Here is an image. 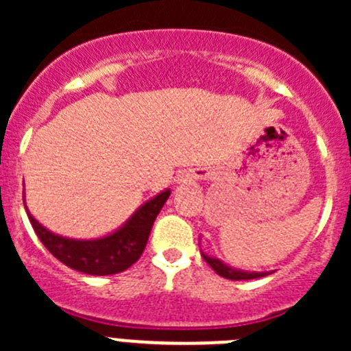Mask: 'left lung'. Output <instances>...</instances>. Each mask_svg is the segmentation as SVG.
<instances>
[{
    "mask_svg": "<svg viewBox=\"0 0 351 351\" xmlns=\"http://www.w3.org/2000/svg\"><path fill=\"white\" fill-rule=\"evenodd\" d=\"M200 253L202 256H204V260L210 265L212 270H214L215 274L221 275V277L224 278H229V280H253V278H260V277H267V275H270V271H247V270H239V268H232L229 267V265H226L222 260H219V258L208 256V254H205L202 250Z\"/></svg>",
    "mask_w": 351,
    "mask_h": 351,
    "instance_id": "left-lung-1",
    "label": "left lung"
}]
</instances>
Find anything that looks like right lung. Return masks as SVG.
Segmentation results:
<instances>
[{"label":"right lung","mask_w":351,"mask_h":351,"mask_svg":"<svg viewBox=\"0 0 351 351\" xmlns=\"http://www.w3.org/2000/svg\"><path fill=\"white\" fill-rule=\"evenodd\" d=\"M169 193H171L169 189L162 190L161 193L144 202L115 231L93 239L66 238L49 231L28 212L25 204V192L23 205L27 208L32 228L37 232L42 244L51 251V254H54L61 263L73 270L104 277V275L120 274L139 260L149 239L151 228L165 202L168 200Z\"/></svg>","instance_id":"add662e5"}]
</instances>
